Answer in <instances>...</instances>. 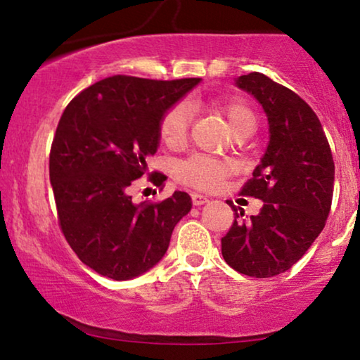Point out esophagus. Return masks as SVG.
<instances>
[{"label": "esophagus", "mask_w": 360, "mask_h": 360, "mask_svg": "<svg viewBox=\"0 0 360 360\" xmlns=\"http://www.w3.org/2000/svg\"><path fill=\"white\" fill-rule=\"evenodd\" d=\"M191 203H193L195 206H201V205L208 203V198L200 193H191Z\"/></svg>", "instance_id": "obj_1"}]
</instances>
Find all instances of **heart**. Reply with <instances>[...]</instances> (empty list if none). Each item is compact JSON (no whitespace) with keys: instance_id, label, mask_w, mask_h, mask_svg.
<instances>
[{"instance_id":"1","label":"heart","mask_w":360,"mask_h":360,"mask_svg":"<svg viewBox=\"0 0 360 360\" xmlns=\"http://www.w3.org/2000/svg\"><path fill=\"white\" fill-rule=\"evenodd\" d=\"M233 132L249 129L255 126V116L250 108L243 101L229 100L219 106ZM193 120V112L188 103L179 101L165 111L160 120V137L169 147H179L185 142ZM233 167L229 162L211 159V157L193 155L176 165V179L181 184L195 186L200 190L218 188L221 181L231 174Z\"/></svg>"}]
</instances>
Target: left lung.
I'll use <instances>...</instances> for the list:
<instances>
[{"instance_id":"1","label":"left lung","mask_w":360,"mask_h":360,"mask_svg":"<svg viewBox=\"0 0 360 360\" xmlns=\"http://www.w3.org/2000/svg\"><path fill=\"white\" fill-rule=\"evenodd\" d=\"M254 95L269 120L270 141L240 193L264 201L257 216L234 223L221 252L239 274L267 278L297 264L326 224L333 201L334 160L321 122L297 93L252 72L236 80Z\"/></svg>"}]
</instances>
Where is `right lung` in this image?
Segmentation results:
<instances>
[{
  "mask_svg": "<svg viewBox=\"0 0 360 360\" xmlns=\"http://www.w3.org/2000/svg\"><path fill=\"white\" fill-rule=\"evenodd\" d=\"M198 83L108 77L62 112L49 157L58 224L78 259L103 277L129 280L154 267L191 210L185 191L139 205L129 191L157 152L162 116ZM165 179L149 175L155 186Z\"/></svg>",
  "mask_w": 360,
  "mask_h": 360,
  "instance_id": "obj_1",
  "label": "right lung"
}]
</instances>
